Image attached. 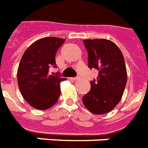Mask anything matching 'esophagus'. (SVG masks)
I'll list each match as a JSON object with an SVG mask.
<instances>
[{
	"label": "esophagus",
	"mask_w": 148,
	"mask_h": 148,
	"mask_svg": "<svg viewBox=\"0 0 148 148\" xmlns=\"http://www.w3.org/2000/svg\"><path fill=\"white\" fill-rule=\"evenodd\" d=\"M72 81H77V80H79V77H71V78Z\"/></svg>",
	"instance_id": "obj_1"
}]
</instances>
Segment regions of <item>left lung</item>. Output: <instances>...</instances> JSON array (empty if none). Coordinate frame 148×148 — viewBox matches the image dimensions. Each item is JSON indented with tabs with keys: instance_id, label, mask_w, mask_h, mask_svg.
Here are the masks:
<instances>
[{
	"instance_id": "1",
	"label": "left lung",
	"mask_w": 148,
	"mask_h": 148,
	"mask_svg": "<svg viewBox=\"0 0 148 148\" xmlns=\"http://www.w3.org/2000/svg\"><path fill=\"white\" fill-rule=\"evenodd\" d=\"M89 68L99 71L96 81L83 96L85 107L95 114H104L118 105L124 93L127 71L124 56L113 41L107 39L84 40Z\"/></svg>"
}]
</instances>
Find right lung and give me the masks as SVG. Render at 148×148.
I'll return each instance as SVG.
<instances>
[{
    "mask_svg": "<svg viewBox=\"0 0 148 148\" xmlns=\"http://www.w3.org/2000/svg\"><path fill=\"white\" fill-rule=\"evenodd\" d=\"M65 39L55 37L40 38L31 44L20 60L17 80L23 99L32 108L47 110L58 101L60 82L65 81L49 74V67H56V53Z\"/></svg>",
    "mask_w": 148,
    "mask_h": 148,
    "instance_id": "1",
    "label": "right lung"
}]
</instances>
